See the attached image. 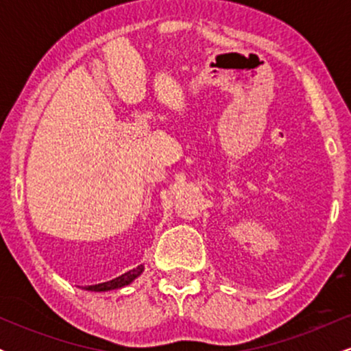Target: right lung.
I'll return each mask as SVG.
<instances>
[{
    "instance_id": "1",
    "label": "right lung",
    "mask_w": 351,
    "mask_h": 351,
    "mask_svg": "<svg viewBox=\"0 0 351 351\" xmlns=\"http://www.w3.org/2000/svg\"><path fill=\"white\" fill-rule=\"evenodd\" d=\"M143 271V265H138L136 269H132V271L122 274L120 277H117L114 280H108V282H102V284L97 285H88L86 287L87 291H95V292H106V291H114V289H120L123 285H128L132 280L136 279Z\"/></svg>"
}]
</instances>
